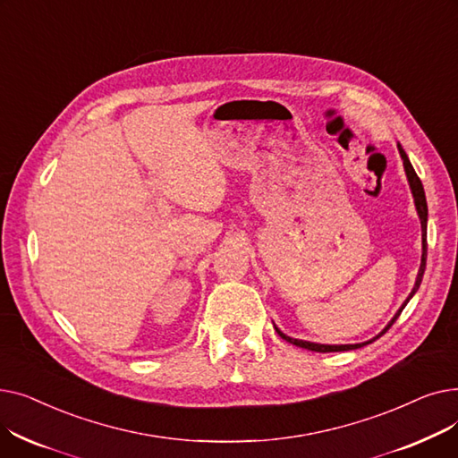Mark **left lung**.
Segmentation results:
<instances>
[{
	"instance_id": "1",
	"label": "left lung",
	"mask_w": 458,
	"mask_h": 458,
	"mask_svg": "<svg viewBox=\"0 0 458 458\" xmlns=\"http://www.w3.org/2000/svg\"><path fill=\"white\" fill-rule=\"evenodd\" d=\"M397 150H399V154H401L403 166H404V174H406L408 185H411L412 197H414V206H416V211H418V216H420V223H421V266H420L418 278H416V284H414V287H412L411 295L406 297V301H404V302H403V306L397 310V314L392 318V321H390L386 327H384V330H382L380 334H377L375 338H371L369 342H364V344H352V345H351V344H349V345H325V344H314V342H306V340L290 338V335H285L278 327H275L282 340L290 342V344H293V345H297V347H302V349H308V351H314V352H340V351H352V349H360V347H364V345L373 344L375 340H378L380 335H382L384 332H386V330L395 323V319L401 316V311H403V308L406 306V302L411 301V299L416 295V292L420 290V284H421V280H423V273H425V263H427V215H428V209H427V199H425L423 183H421V180L418 178V174H416V171H414V166H412L411 159H408L406 152L403 150V147H401L399 142H397Z\"/></svg>"
}]
</instances>
